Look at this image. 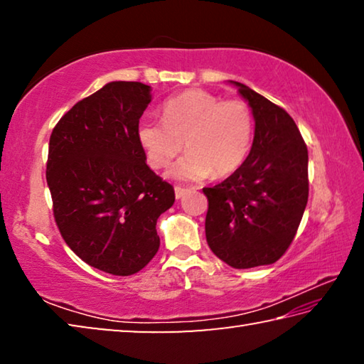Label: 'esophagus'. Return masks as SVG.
I'll return each mask as SVG.
<instances>
[{
  "label": "esophagus",
  "mask_w": 364,
  "mask_h": 364,
  "mask_svg": "<svg viewBox=\"0 0 364 364\" xmlns=\"http://www.w3.org/2000/svg\"><path fill=\"white\" fill-rule=\"evenodd\" d=\"M188 193V189H184L181 186H175V197L176 199H181V197Z\"/></svg>",
  "instance_id": "1"
}]
</instances>
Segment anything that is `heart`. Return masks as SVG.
<instances>
[{"label": "heart", "instance_id": "heart-1", "mask_svg": "<svg viewBox=\"0 0 364 364\" xmlns=\"http://www.w3.org/2000/svg\"><path fill=\"white\" fill-rule=\"evenodd\" d=\"M162 120H141L138 141L154 168H167L184 143L186 156L170 171L178 180L231 175L249 157L254 117L241 100L223 101L205 90H188L165 101Z\"/></svg>", "mask_w": 364, "mask_h": 364}]
</instances>
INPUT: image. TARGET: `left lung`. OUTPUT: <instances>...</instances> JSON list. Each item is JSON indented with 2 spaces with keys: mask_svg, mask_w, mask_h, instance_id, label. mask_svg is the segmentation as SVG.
I'll return each instance as SVG.
<instances>
[{
  "mask_svg": "<svg viewBox=\"0 0 364 364\" xmlns=\"http://www.w3.org/2000/svg\"><path fill=\"white\" fill-rule=\"evenodd\" d=\"M255 120L254 143L241 168L213 188L205 236L220 260L237 269L271 264L284 255L308 202V151L284 109L239 82Z\"/></svg>",
  "mask_w": 364,
  "mask_h": 364,
  "instance_id": "1",
  "label": "left lung"
}]
</instances>
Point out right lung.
<instances>
[{"label": "right lung", "mask_w": 364, "mask_h": 364, "mask_svg": "<svg viewBox=\"0 0 364 364\" xmlns=\"http://www.w3.org/2000/svg\"><path fill=\"white\" fill-rule=\"evenodd\" d=\"M151 86L110 82L78 101L49 138L46 181L65 244L90 267L115 276L157 254V218L175 189L147 167L138 141Z\"/></svg>", "instance_id": "obj_1"}]
</instances>
